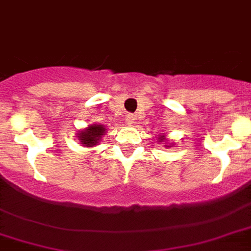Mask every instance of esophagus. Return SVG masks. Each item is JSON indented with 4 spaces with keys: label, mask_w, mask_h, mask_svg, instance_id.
Wrapping results in <instances>:
<instances>
[{
    "label": "esophagus",
    "mask_w": 251,
    "mask_h": 251,
    "mask_svg": "<svg viewBox=\"0 0 251 251\" xmlns=\"http://www.w3.org/2000/svg\"><path fill=\"white\" fill-rule=\"evenodd\" d=\"M125 120L127 124H131V122L134 121V115H132V113H127V115L125 116Z\"/></svg>",
    "instance_id": "1"
}]
</instances>
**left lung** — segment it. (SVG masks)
<instances>
[{"mask_svg":"<svg viewBox=\"0 0 251 251\" xmlns=\"http://www.w3.org/2000/svg\"><path fill=\"white\" fill-rule=\"evenodd\" d=\"M162 140H164V138H161V139H160V142H162Z\"/></svg>","mask_w":251,"mask_h":251,"instance_id":"1","label":"left lung"}]
</instances>
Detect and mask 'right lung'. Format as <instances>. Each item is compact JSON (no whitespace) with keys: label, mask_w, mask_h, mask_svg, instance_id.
<instances>
[{"label":"right lung","mask_w":251,"mask_h":251,"mask_svg":"<svg viewBox=\"0 0 251 251\" xmlns=\"http://www.w3.org/2000/svg\"><path fill=\"white\" fill-rule=\"evenodd\" d=\"M104 131L105 129L101 125H91L89 126V129L78 132V139L86 147H93L99 142Z\"/></svg>","instance_id":"add662e5"}]
</instances>
